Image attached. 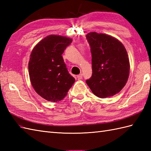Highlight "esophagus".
<instances>
[{"mask_svg":"<svg viewBox=\"0 0 151 151\" xmlns=\"http://www.w3.org/2000/svg\"><path fill=\"white\" fill-rule=\"evenodd\" d=\"M77 78L78 80H81L82 78V74H80V75H77Z\"/></svg>","mask_w":151,"mask_h":151,"instance_id":"obj_1","label":"esophagus"}]
</instances>
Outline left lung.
<instances>
[{"label":"left lung","instance_id":"1","mask_svg":"<svg viewBox=\"0 0 151 151\" xmlns=\"http://www.w3.org/2000/svg\"><path fill=\"white\" fill-rule=\"evenodd\" d=\"M92 56V76L86 81L99 98L118 93L126 85L130 73L127 50L116 38L95 32L86 35Z\"/></svg>","mask_w":151,"mask_h":151}]
</instances>
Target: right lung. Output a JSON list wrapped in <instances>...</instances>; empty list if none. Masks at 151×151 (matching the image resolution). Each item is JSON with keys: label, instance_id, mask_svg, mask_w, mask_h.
Wrapping results in <instances>:
<instances>
[{"label": "right lung", "instance_id": "right-lung-1", "mask_svg": "<svg viewBox=\"0 0 151 151\" xmlns=\"http://www.w3.org/2000/svg\"><path fill=\"white\" fill-rule=\"evenodd\" d=\"M72 41L69 37L49 35L32 51L28 62L31 84L37 93L48 101H62L75 81L62 56Z\"/></svg>", "mask_w": 151, "mask_h": 151}]
</instances>
